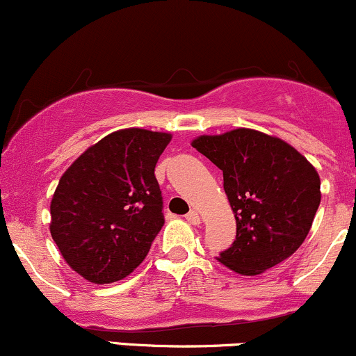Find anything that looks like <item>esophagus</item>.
Wrapping results in <instances>:
<instances>
[{
  "mask_svg": "<svg viewBox=\"0 0 356 356\" xmlns=\"http://www.w3.org/2000/svg\"><path fill=\"white\" fill-rule=\"evenodd\" d=\"M186 220L191 222V225H199L201 222V216H199L197 211H191V213L186 214Z\"/></svg>",
  "mask_w": 356,
  "mask_h": 356,
  "instance_id": "34e87169",
  "label": "esophagus"
}]
</instances>
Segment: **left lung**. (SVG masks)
<instances>
[{
	"mask_svg": "<svg viewBox=\"0 0 356 356\" xmlns=\"http://www.w3.org/2000/svg\"><path fill=\"white\" fill-rule=\"evenodd\" d=\"M199 154L222 170V186L236 220V240L220 253L222 265L257 275L298 250L321 202L314 167L284 140L238 128L202 135Z\"/></svg>",
	"mask_w": 356,
	"mask_h": 356,
	"instance_id": "8db88e82",
	"label": "left lung"
}]
</instances>
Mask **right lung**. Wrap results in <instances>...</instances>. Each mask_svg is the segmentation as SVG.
<instances>
[{"label": "right lung", "mask_w": 356, "mask_h": 356, "mask_svg": "<svg viewBox=\"0 0 356 356\" xmlns=\"http://www.w3.org/2000/svg\"><path fill=\"white\" fill-rule=\"evenodd\" d=\"M172 136L128 128L89 147L58 181L50 233L62 257L95 284L124 279L163 226L155 165Z\"/></svg>", "instance_id": "obj_1"}]
</instances>
